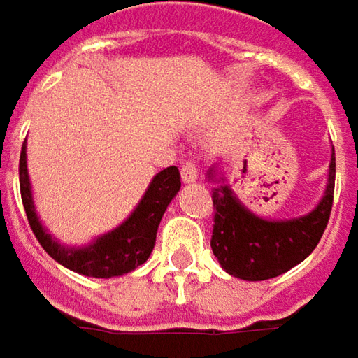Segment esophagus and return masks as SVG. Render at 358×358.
I'll return each instance as SVG.
<instances>
[{
	"instance_id": "obj_1",
	"label": "esophagus",
	"mask_w": 358,
	"mask_h": 358,
	"mask_svg": "<svg viewBox=\"0 0 358 358\" xmlns=\"http://www.w3.org/2000/svg\"><path fill=\"white\" fill-rule=\"evenodd\" d=\"M197 163L195 161H185L183 163V167H181V179L185 181V183H193V181H197Z\"/></svg>"
}]
</instances>
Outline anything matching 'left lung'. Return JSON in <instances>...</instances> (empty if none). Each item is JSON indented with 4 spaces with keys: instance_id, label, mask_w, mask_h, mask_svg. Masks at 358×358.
<instances>
[{
    "instance_id": "1",
    "label": "left lung",
    "mask_w": 358,
    "mask_h": 358,
    "mask_svg": "<svg viewBox=\"0 0 358 358\" xmlns=\"http://www.w3.org/2000/svg\"><path fill=\"white\" fill-rule=\"evenodd\" d=\"M334 149L329 165V183L320 203L310 213L294 220L270 222L258 217L234 195L229 185H215L211 250L227 274L258 282L276 278L306 259L322 238L332 209L334 195ZM215 179V171H209Z\"/></svg>"
}]
</instances>
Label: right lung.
Listing matches in <instances>:
<instances>
[{"label": "right lung", "mask_w": 358, "mask_h": 358, "mask_svg": "<svg viewBox=\"0 0 358 358\" xmlns=\"http://www.w3.org/2000/svg\"><path fill=\"white\" fill-rule=\"evenodd\" d=\"M181 189V175L177 167H167L152 177L151 185L145 191L143 199L134 211L118 225L117 229L100 236L90 245L84 248H68L56 241L44 225L40 224L31 187H29V175H27L26 141L22 145L20 155V191L22 201L26 209L27 222L34 231V236L42 243L45 252L56 259L58 264L66 266L72 272H78L82 276L90 278H115L133 272L141 264H145L151 256L157 229L161 224V217L171 203V199Z\"/></svg>", "instance_id": "add662e5"}]
</instances>
